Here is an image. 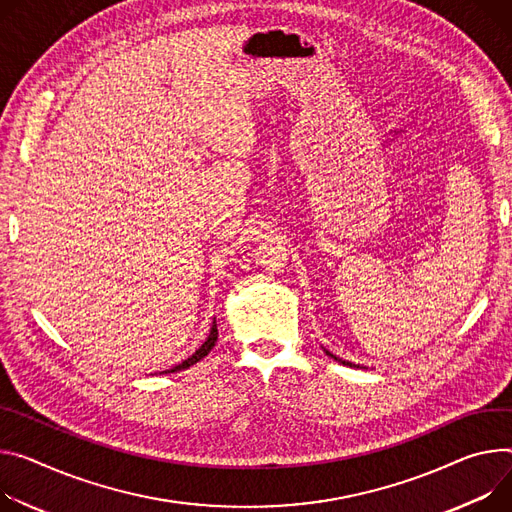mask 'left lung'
I'll list each match as a JSON object with an SVG mask.
<instances>
[{"mask_svg": "<svg viewBox=\"0 0 512 512\" xmlns=\"http://www.w3.org/2000/svg\"><path fill=\"white\" fill-rule=\"evenodd\" d=\"M327 355H331V357H333V359H335V361H341V363H343V365H349V367H351V365H353V363H349V361H343V359H339V357H337V355H333V353H329V351H327Z\"/></svg>", "mask_w": 512, "mask_h": 512, "instance_id": "obj_1", "label": "left lung"}]
</instances>
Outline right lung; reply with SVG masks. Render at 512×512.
Returning a JSON list of instances; mask_svg holds the SVG:
<instances>
[{
	"label": "right lung",
	"instance_id": "right-lung-1",
	"mask_svg": "<svg viewBox=\"0 0 512 512\" xmlns=\"http://www.w3.org/2000/svg\"><path fill=\"white\" fill-rule=\"evenodd\" d=\"M216 339H218V329H216V320L212 322V329H210V335H208V339L202 343V347L192 355V357H188L185 361H181L179 365H175V367H171V369H165V374H173V371H181V369H188L190 365H194V363H198L200 359H204L210 351H212V347L216 345ZM163 374V371H161Z\"/></svg>",
	"mask_w": 512,
	"mask_h": 512
}]
</instances>
